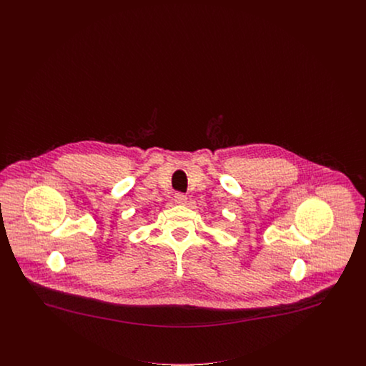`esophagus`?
Segmentation results:
<instances>
[{
	"label": "esophagus",
	"instance_id": "1",
	"mask_svg": "<svg viewBox=\"0 0 366 366\" xmlns=\"http://www.w3.org/2000/svg\"><path fill=\"white\" fill-rule=\"evenodd\" d=\"M174 202L177 204H187V202H188V197L184 194V193H175L174 196Z\"/></svg>",
	"mask_w": 366,
	"mask_h": 366
}]
</instances>
